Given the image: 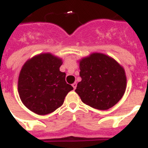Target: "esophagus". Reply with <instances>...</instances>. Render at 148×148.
<instances>
[{
  "label": "esophagus",
  "instance_id": "obj_1",
  "mask_svg": "<svg viewBox=\"0 0 148 148\" xmlns=\"http://www.w3.org/2000/svg\"><path fill=\"white\" fill-rule=\"evenodd\" d=\"M72 87L74 88V89L75 90L77 88V83H74V84H72Z\"/></svg>",
  "mask_w": 148,
  "mask_h": 148
}]
</instances>
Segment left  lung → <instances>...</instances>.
Listing matches in <instances>:
<instances>
[{"instance_id": "left-lung-1", "label": "left lung", "mask_w": 148, "mask_h": 148, "mask_svg": "<svg viewBox=\"0 0 148 148\" xmlns=\"http://www.w3.org/2000/svg\"><path fill=\"white\" fill-rule=\"evenodd\" d=\"M81 81L75 91L82 102L98 110H108L123 97L126 89L124 68L113 58L95 53L80 61Z\"/></svg>"}]
</instances>
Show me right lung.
I'll use <instances>...</instances> for the list:
<instances>
[{
  "mask_svg": "<svg viewBox=\"0 0 148 148\" xmlns=\"http://www.w3.org/2000/svg\"><path fill=\"white\" fill-rule=\"evenodd\" d=\"M61 60L42 53L27 60L18 78L21 100L29 110L40 115L48 114L60 108L67 93L74 88L60 71Z\"/></svg>",
  "mask_w": 148,
  "mask_h": 148,
  "instance_id": "1",
  "label": "right lung"
}]
</instances>
